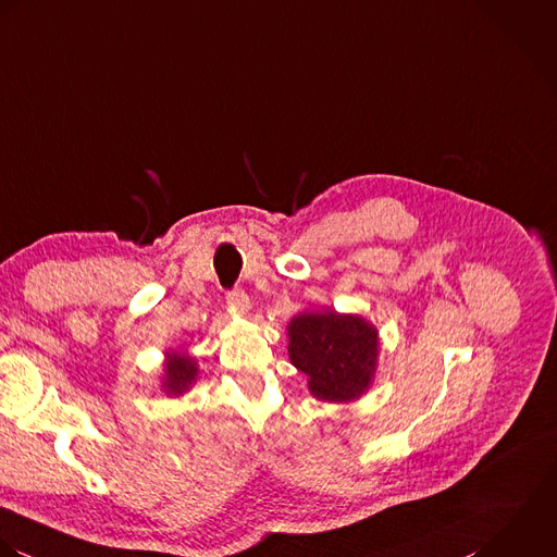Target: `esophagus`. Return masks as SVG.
Returning <instances> with one entry per match:
<instances>
[{
    "label": "esophagus",
    "instance_id": "34e87169",
    "mask_svg": "<svg viewBox=\"0 0 557 557\" xmlns=\"http://www.w3.org/2000/svg\"><path fill=\"white\" fill-rule=\"evenodd\" d=\"M225 301H227L236 312H240V314H245V312L249 310V297H247V293H245L243 288L230 290V293L225 295Z\"/></svg>",
    "mask_w": 557,
    "mask_h": 557
}]
</instances>
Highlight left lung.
<instances>
[{"instance_id": "8db88e82", "label": "left lung", "mask_w": 557, "mask_h": 557, "mask_svg": "<svg viewBox=\"0 0 557 557\" xmlns=\"http://www.w3.org/2000/svg\"><path fill=\"white\" fill-rule=\"evenodd\" d=\"M293 363L308 374L319 400L346 403L361 396L376 366V330L359 317L306 312L288 325Z\"/></svg>"}]
</instances>
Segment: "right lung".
<instances>
[{"instance_id":"1","label":"right lung","mask_w":557,"mask_h":557,"mask_svg":"<svg viewBox=\"0 0 557 557\" xmlns=\"http://www.w3.org/2000/svg\"><path fill=\"white\" fill-rule=\"evenodd\" d=\"M196 374H198V366L191 357L170 352V359L165 363V381H163L165 394L168 396L185 394L189 385L196 381Z\"/></svg>"}]
</instances>
